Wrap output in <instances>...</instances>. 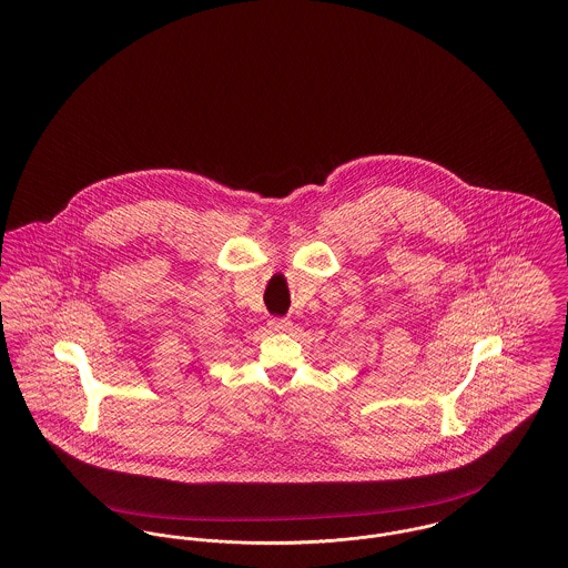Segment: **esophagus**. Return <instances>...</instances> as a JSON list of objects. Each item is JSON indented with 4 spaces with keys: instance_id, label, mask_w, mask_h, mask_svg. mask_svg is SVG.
<instances>
[{
    "instance_id": "34e87169",
    "label": "esophagus",
    "mask_w": 568,
    "mask_h": 568,
    "mask_svg": "<svg viewBox=\"0 0 568 568\" xmlns=\"http://www.w3.org/2000/svg\"><path fill=\"white\" fill-rule=\"evenodd\" d=\"M267 326H270L274 333H287L290 326H292V322L285 320V317H272V320L267 322Z\"/></svg>"
}]
</instances>
